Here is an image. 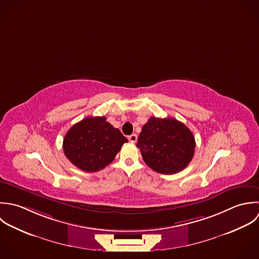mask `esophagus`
<instances>
[{
	"label": "esophagus",
	"instance_id": "esophagus-1",
	"mask_svg": "<svg viewBox=\"0 0 259 259\" xmlns=\"http://www.w3.org/2000/svg\"><path fill=\"white\" fill-rule=\"evenodd\" d=\"M137 140H138V136L136 135V134H133V135H131V136H128V141L131 142V143H136L137 142Z\"/></svg>",
	"mask_w": 259,
	"mask_h": 259
}]
</instances>
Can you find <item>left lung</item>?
I'll use <instances>...</instances> for the list:
<instances>
[{
	"mask_svg": "<svg viewBox=\"0 0 259 259\" xmlns=\"http://www.w3.org/2000/svg\"><path fill=\"white\" fill-rule=\"evenodd\" d=\"M145 163L155 172L172 175L184 170L195 152L192 132L176 118L152 116L138 139Z\"/></svg>",
	"mask_w": 259,
	"mask_h": 259,
	"instance_id": "1",
	"label": "left lung"
}]
</instances>
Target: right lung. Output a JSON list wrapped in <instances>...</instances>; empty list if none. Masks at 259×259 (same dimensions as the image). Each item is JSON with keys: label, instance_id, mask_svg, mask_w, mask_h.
<instances>
[{"label": "right lung", "instance_id": "obj_1", "mask_svg": "<svg viewBox=\"0 0 259 259\" xmlns=\"http://www.w3.org/2000/svg\"><path fill=\"white\" fill-rule=\"evenodd\" d=\"M127 140L104 116H89L72 125L63 139L66 158L84 172L109 165Z\"/></svg>", "mask_w": 259, "mask_h": 259}]
</instances>
